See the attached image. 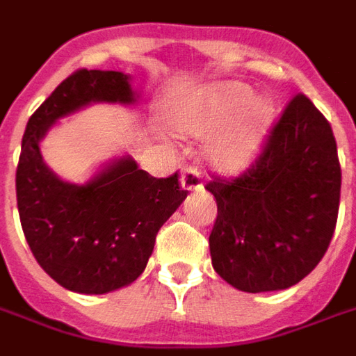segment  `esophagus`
I'll return each mask as SVG.
<instances>
[{"label":"esophagus","mask_w":356,"mask_h":356,"mask_svg":"<svg viewBox=\"0 0 356 356\" xmlns=\"http://www.w3.org/2000/svg\"><path fill=\"white\" fill-rule=\"evenodd\" d=\"M181 183V188L186 191V193H193V191H200L202 188V181H200V173L194 170V168H186L183 171V175L179 179Z\"/></svg>","instance_id":"34e87169"}]
</instances>
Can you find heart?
<instances>
[{
  "mask_svg": "<svg viewBox=\"0 0 356 356\" xmlns=\"http://www.w3.org/2000/svg\"><path fill=\"white\" fill-rule=\"evenodd\" d=\"M170 122L183 137L204 139L206 162L223 175H240L261 156L275 124V104L240 81H223L198 93L175 97Z\"/></svg>",
  "mask_w": 356,
  "mask_h": 356,
  "instance_id": "b5f03b06",
  "label": "heart"
}]
</instances>
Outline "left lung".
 I'll list each match as a JSON object with an SVG mask.
<instances>
[{
    "mask_svg": "<svg viewBox=\"0 0 356 356\" xmlns=\"http://www.w3.org/2000/svg\"><path fill=\"white\" fill-rule=\"evenodd\" d=\"M206 191L217 202L209 234L217 275L248 293L291 288L321 263L336 229L341 170L332 127L298 95L252 170Z\"/></svg>",
    "mask_w": 356,
    "mask_h": 356,
    "instance_id": "left-lung-1",
    "label": "left lung"
}]
</instances>
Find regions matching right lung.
<instances>
[{
    "label": "right lung",
    "mask_w": 356,
    "mask_h": 356,
    "mask_svg": "<svg viewBox=\"0 0 356 356\" xmlns=\"http://www.w3.org/2000/svg\"><path fill=\"white\" fill-rule=\"evenodd\" d=\"M129 74L78 70L28 120L17 168V204L35 261L63 288L101 296L135 282L156 234L186 198L177 173L150 177L131 156L99 165L86 183L60 179L45 163L42 140L58 120L95 102L135 106Z\"/></svg>",
    "instance_id": "obj_1"
}]
</instances>
